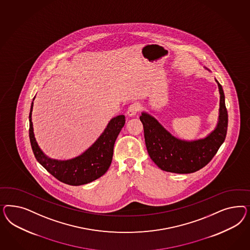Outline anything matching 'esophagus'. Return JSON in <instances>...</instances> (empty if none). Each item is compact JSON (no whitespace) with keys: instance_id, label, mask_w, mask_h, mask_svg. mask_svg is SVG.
I'll list each match as a JSON object with an SVG mask.
<instances>
[{"instance_id":"34e87169","label":"esophagus","mask_w":250,"mask_h":250,"mask_svg":"<svg viewBox=\"0 0 250 250\" xmlns=\"http://www.w3.org/2000/svg\"><path fill=\"white\" fill-rule=\"evenodd\" d=\"M139 110H140V104H137V103H135V104L129 106L126 114L128 115L129 117H133L139 112Z\"/></svg>"}]
</instances>
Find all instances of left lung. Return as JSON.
<instances>
[{
    "label": "left lung",
    "instance_id": "8db88e82",
    "mask_svg": "<svg viewBox=\"0 0 250 250\" xmlns=\"http://www.w3.org/2000/svg\"><path fill=\"white\" fill-rule=\"evenodd\" d=\"M215 82L220 93L218 122L214 130L205 138L191 141L180 139L171 135L151 114L146 112L141 114L140 121L144 126L145 142L148 155L162 170L179 174L195 172L212 160L224 143L228 115L223 88L216 79Z\"/></svg>",
    "mask_w": 250,
    "mask_h": 250
}]
</instances>
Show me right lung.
Instances as JSON below:
<instances>
[{"instance_id":"1","label":"right lung","mask_w":250,"mask_h":250,"mask_svg":"<svg viewBox=\"0 0 250 250\" xmlns=\"http://www.w3.org/2000/svg\"><path fill=\"white\" fill-rule=\"evenodd\" d=\"M33 105L32 102L29 114L31 146L37 160L50 174L63 183L79 186L93 182L105 173L113 159L114 142L125 123V115L112 118L98 139L82 155L71 159L59 160L48 158L38 146L32 123Z\"/></svg>"}]
</instances>
